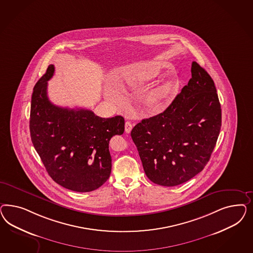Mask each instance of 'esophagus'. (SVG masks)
I'll list each match as a JSON object with an SVG mask.
<instances>
[{"mask_svg": "<svg viewBox=\"0 0 253 253\" xmlns=\"http://www.w3.org/2000/svg\"><path fill=\"white\" fill-rule=\"evenodd\" d=\"M131 129H132V124H131V123L130 122H126L125 123V131L127 133H130Z\"/></svg>", "mask_w": 253, "mask_h": 253, "instance_id": "34e87169", "label": "esophagus"}]
</instances>
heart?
Returning a JSON list of instances; mask_svg holds the SVG:
<instances>
[{"instance_id":"heart-1","label":"heart","mask_w":253,"mask_h":253,"mask_svg":"<svg viewBox=\"0 0 253 253\" xmlns=\"http://www.w3.org/2000/svg\"><path fill=\"white\" fill-rule=\"evenodd\" d=\"M155 74L144 71L142 69H133L127 73V83L130 85H135L142 83H146L154 79ZM169 85H161L155 88L146 95V105L151 108H158L167 99L169 93ZM106 95L107 98L111 100L118 99L120 97L119 89L115 85H109L107 87Z\"/></svg>"}]
</instances>
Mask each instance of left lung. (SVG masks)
I'll list each match as a JSON object with an SVG mask.
<instances>
[{
	"label": "left lung",
	"mask_w": 253,
	"mask_h": 253,
	"mask_svg": "<svg viewBox=\"0 0 253 253\" xmlns=\"http://www.w3.org/2000/svg\"><path fill=\"white\" fill-rule=\"evenodd\" d=\"M192 78L166 110L144 119L130 131L146 176L155 184L175 186L206 166L222 125L214 82L197 62Z\"/></svg>",
	"instance_id": "8db88e82"
}]
</instances>
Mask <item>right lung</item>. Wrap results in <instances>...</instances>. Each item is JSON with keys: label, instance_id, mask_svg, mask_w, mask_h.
<instances>
[{"label": "right lung", "instance_id": "obj_1", "mask_svg": "<svg viewBox=\"0 0 253 253\" xmlns=\"http://www.w3.org/2000/svg\"><path fill=\"white\" fill-rule=\"evenodd\" d=\"M54 72L50 65L33 89L31 141L55 183L72 191H93L109 178L108 144L112 136L123 134L124 119H105L88 109L55 106L47 95V82Z\"/></svg>", "mask_w": 253, "mask_h": 253}]
</instances>
